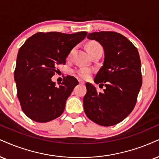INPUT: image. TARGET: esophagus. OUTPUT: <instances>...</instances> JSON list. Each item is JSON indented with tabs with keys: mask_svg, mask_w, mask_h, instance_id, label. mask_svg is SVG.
I'll use <instances>...</instances> for the list:
<instances>
[{
	"mask_svg": "<svg viewBox=\"0 0 159 159\" xmlns=\"http://www.w3.org/2000/svg\"><path fill=\"white\" fill-rule=\"evenodd\" d=\"M79 83H80V84H82V85H84V84H85V82H84L83 80H79Z\"/></svg>",
	"mask_w": 159,
	"mask_h": 159,
	"instance_id": "34e87169",
	"label": "esophagus"
}]
</instances>
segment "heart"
<instances>
[{
	"label": "heart",
	"mask_w": 159,
	"mask_h": 159,
	"mask_svg": "<svg viewBox=\"0 0 159 159\" xmlns=\"http://www.w3.org/2000/svg\"><path fill=\"white\" fill-rule=\"evenodd\" d=\"M87 49L88 52H89V54H91V53L95 52V51L102 49V47L100 44H99L97 42H91L88 45ZM91 71L92 70L91 68L87 67H83L76 70V74H77V75L80 77L83 78V79H87L90 76V74H91Z\"/></svg>",
	"instance_id": "obj_1"
}]
</instances>
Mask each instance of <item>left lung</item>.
<instances>
[{
  "label": "left lung",
  "instance_id": "1",
  "mask_svg": "<svg viewBox=\"0 0 159 159\" xmlns=\"http://www.w3.org/2000/svg\"><path fill=\"white\" fill-rule=\"evenodd\" d=\"M87 38L99 42L104 48L103 66L94 82L106 89L98 93L92 84L86 83L84 111L93 122L112 126L126 118L136 103L142 84L139 54L136 46L119 33L93 32Z\"/></svg>",
  "mask_w": 159,
  "mask_h": 159
}]
</instances>
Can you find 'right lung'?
Returning a JSON list of instances; mask_svg holds the SVG:
<instances>
[{
  "instance_id": "1",
  "label": "right lung",
  "mask_w": 159,
  "mask_h": 159,
  "mask_svg": "<svg viewBox=\"0 0 159 159\" xmlns=\"http://www.w3.org/2000/svg\"><path fill=\"white\" fill-rule=\"evenodd\" d=\"M87 32L74 34L38 32L20 48L15 70L17 94L23 111L29 119L47 122L63 113L66 102L77 80L66 76L59 87L52 77L66 63L74 47L85 38Z\"/></svg>"
}]
</instances>
